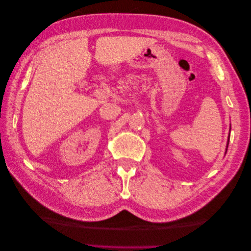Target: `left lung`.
Instances as JSON below:
<instances>
[{
  "label": "left lung",
  "mask_w": 251,
  "mask_h": 251,
  "mask_svg": "<svg viewBox=\"0 0 251 251\" xmlns=\"http://www.w3.org/2000/svg\"><path fill=\"white\" fill-rule=\"evenodd\" d=\"M228 141H229V137H228ZM227 147H228V142H227ZM226 151H227V149H226Z\"/></svg>",
  "instance_id": "1"
}]
</instances>
